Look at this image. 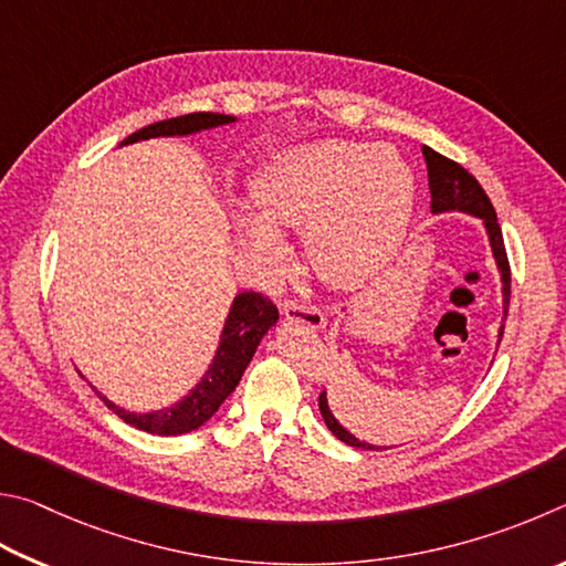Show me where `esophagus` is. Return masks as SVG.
Masks as SVG:
<instances>
[{
    "instance_id": "34e87169",
    "label": "esophagus",
    "mask_w": 566,
    "mask_h": 566,
    "mask_svg": "<svg viewBox=\"0 0 566 566\" xmlns=\"http://www.w3.org/2000/svg\"><path fill=\"white\" fill-rule=\"evenodd\" d=\"M283 315L291 321H301L305 325H311V328H323L325 325L323 313L311 303H301V301L283 303Z\"/></svg>"
}]
</instances>
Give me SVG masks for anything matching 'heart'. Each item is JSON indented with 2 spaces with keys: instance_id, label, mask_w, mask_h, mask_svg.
Listing matches in <instances>:
<instances>
[{
  "instance_id": "1",
  "label": "heart",
  "mask_w": 566,
  "mask_h": 566,
  "mask_svg": "<svg viewBox=\"0 0 566 566\" xmlns=\"http://www.w3.org/2000/svg\"><path fill=\"white\" fill-rule=\"evenodd\" d=\"M251 196L268 226L308 228L315 273L353 289L398 251L415 206V176L392 148L331 138L275 154L258 171ZM248 238L275 271L289 263V248L271 228L251 221Z\"/></svg>"
}]
</instances>
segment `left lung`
<instances>
[{
    "mask_svg": "<svg viewBox=\"0 0 566 566\" xmlns=\"http://www.w3.org/2000/svg\"><path fill=\"white\" fill-rule=\"evenodd\" d=\"M422 156L424 164H428V181H430V193H432V211L442 213V211H468L472 216H480L484 221V228L490 233V243H492V253L497 258L500 273H502V293H504V318H507V308H510V258H507V248H504V238H502V228L497 223V213H494V206L490 201V196L484 193V188L480 186L478 178H474L468 168H462L458 161L442 156L438 151H432L430 146H422ZM504 333V325L500 328V338ZM318 408L328 430L335 434V438L343 440L350 448H360V450H380L373 448L368 442L355 440L353 434L343 428V424L333 418V412L328 408V400H325V390L318 398Z\"/></svg>",
    "mask_w": 566,
    "mask_h": 566,
    "instance_id": "8db88e82",
    "label": "left lung"
}]
</instances>
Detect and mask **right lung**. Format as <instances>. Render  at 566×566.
I'll return each instance as SVG.
<instances>
[{
    "label": "right lung",
    "mask_w": 566,
    "mask_h": 566,
    "mask_svg": "<svg viewBox=\"0 0 566 566\" xmlns=\"http://www.w3.org/2000/svg\"><path fill=\"white\" fill-rule=\"evenodd\" d=\"M231 122L233 116L196 112V114L166 118V122H156L151 126L138 128L136 134L124 138L122 144H134V142H142V138H154V136H184V134L201 132V128H213ZM275 321H277L275 303L271 298H265L263 293L248 291V293L235 295L231 313H228L226 325H223L221 345H218L211 370L206 373L201 385H196V390H191L188 398L174 405V408L148 412V415L126 412L122 408H116L114 402H108L106 398L102 400L108 405V410H114L124 422L151 434H184L201 428V424L211 418L218 408H221V402L228 398V395L235 390L238 380H241L243 370L253 358L258 343H261L268 328L275 325Z\"/></svg>",
    "instance_id": "obj_1"
}]
</instances>
